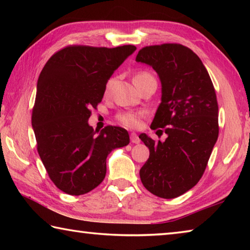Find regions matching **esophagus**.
Masks as SVG:
<instances>
[{"label":"esophagus","mask_w":250,"mask_h":250,"mask_svg":"<svg viewBox=\"0 0 250 250\" xmlns=\"http://www.w3.org/2000/svg\"><path fill=\"white\" fill-rule=\"evenodd\" d=\"M130 140H131V142H132V143H139V142H140V139H139L138 134L134 133V132L130 133Z\"/></svg>","instance_id":"34e87169"}]
</instances>
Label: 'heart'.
Masks as SVG:
<instances>
[{
  "label": "heart",
  "mask_w": 250,
  "mask_h": 250,
  "mask_svg": "<svg viewBox=\"0 0 250 250\" xmlns=\"http://www.w3.org/2000/svg\"><path fill=\"white\" fill-rule=\"evenodd\" d=\"M149 77H152L149 73L141 71V73H138L134 76L133 83L135 84L138 82H140V80L149 78ZM111 83H112V79H110L107 83V86H105V92L109 91L110 87H111ZM141 117H142L141 112H122L117 116V119L124 126L132 129V128H137V126H139V125H140Z\"/></svg>",
  "instance_id": "obj_1"
}]
</instances>
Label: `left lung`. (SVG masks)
Returning a JSON list of instances; mask_svg holds the SVG:
<instances>
[{
    "label": "left lung",
    "instance_id": "1",
    "mask_svg": "<svg viewBox=\"0 0 250 250\" xmlns=\"http://www.w3.org/2000/svg\"><path fill=\"white\" fill-rule=\"evenodd\" d=\"M135 62L151 66L161 82V104L151 129L167 138L139 135L150 156L140 170L147 191L162 198L182 195L197 184L218 138L216 94L197 55L180 44L146 46Z\"/></svg>",
    "mask_w": 250,
    "mask_h": 250
}]
</instances>
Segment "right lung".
<instances>
[{
  "instance_id": "obj_1",
  "label": "right lung",
  "mask_w": 250,
  "mask_h": 250,
  "mask_svg": "<svg viewBox=\"0 0 250 250\" xmlns=\"http://www.w3.org/2000/svg\"><path fill=\"white\" fill-rule=\"evenodd\" d=\"M135 49L133 45L68 46L42 70L32 126L50 180L66 194L78 196L97 188L105 176L108 154L129 145L124 128L108 125L96 135L88 119L110 77Z\"/></svg>"
}]
</instances>
